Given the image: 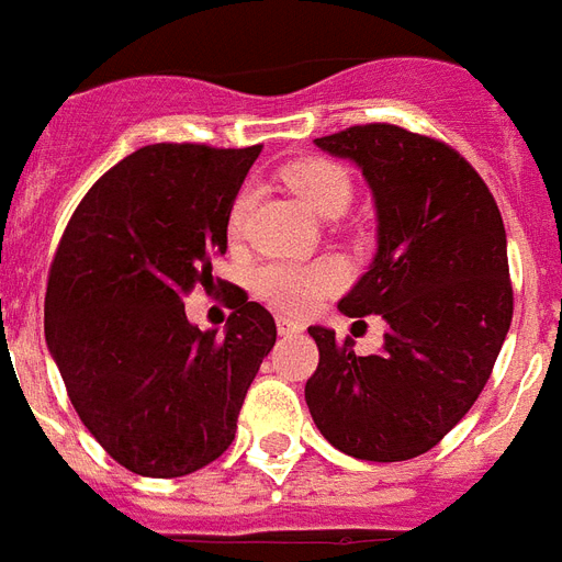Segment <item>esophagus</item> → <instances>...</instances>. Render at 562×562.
<instances>
[{"label":"esophagus","mask_w":562,"mask_h":562,"mask_svg":"<svg viewBox=\"0 0 562 562\" xmlns=\"http://www.w3.org/2000/svg\"><path fill=\"white\" fill-rule=\"evenodd\" d=\"M277 329H280L282 338H289V336H297V333H303V324H297V321H289V318H277Z\"/></svg>","instance_id":"obj_1"}]
</instances>
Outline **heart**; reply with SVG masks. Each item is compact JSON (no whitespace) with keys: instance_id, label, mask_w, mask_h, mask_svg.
Instances as JSON below:
<instances>
[{"instance_id":"heart-1","label":"heart","mask_w":562,"mask_h":562,"mask_svg":"<svg viewBox=\"0 0 562 562\" xmlns=\"http://www.w3.org/2000/svg\"><path fill=\"white\" fill-rule=\"evenodd\" d=\"M282 182L310 205L312 212L324 214V217L341 212L353 194L348 170L336 161H327V158L294 161L282 170ZM250 200V191H241L235 196L233 209H229V233L233 235L241 233ZM345 280H348L345 265L338 259H329V256L312 259V262L277 259V262H265L262 268H256L252 289L268 306H273L282 315H306L318 306L321 300L336 294L345 285Z\"/></svg>"}]
</instances>
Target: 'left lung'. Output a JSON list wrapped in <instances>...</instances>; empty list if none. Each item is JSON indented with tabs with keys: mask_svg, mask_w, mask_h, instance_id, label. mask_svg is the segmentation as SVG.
I'll return each instance as SVG.
<instances>
[{
	"mask_svg": "<svg viewBox=\"0 0 562 562\" xmlns=\"http://www.w3.org/2000/svg\"><path fill=\"white\" fill-rule=\"evenodd\" d=\"M350 158L376 200L374 265L338 310L389 324L380 353L310 327L318 368L306 406L329 445L357 460L427 453L469 413L507 338L513 282L498 203L481 173L445 140L392 123L315 140Z\"/></svg>",
	"mask_w": 562,
	"mask_h": 562,
	"instance_id": "left-lung-1",
	"label": "left lung"
}]
</instances>
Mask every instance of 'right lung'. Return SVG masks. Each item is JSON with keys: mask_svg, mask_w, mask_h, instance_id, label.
Returning a JSON list of instances; mask_svg holds the SVG:
<instances>
[{"mask_svg": "<svg viewBox=\"0 0 562 562\" xmlns=\"http://www.w3.org/2000/svg\"><path fill=\"white\" fill-rule=\"evenodd\" d=\"M262 144H153L81 196L46 280V345L72 409L123 469L182 477L233 445L252 376L277 341L273 315L226 285V333L188 324ZM217 285L224 282L217 280Z\"/></svg>", "mask_w": 562, "mask_h": 562, "instance_id": "right-lung-1", "label": "right lung"}]
</instances>
